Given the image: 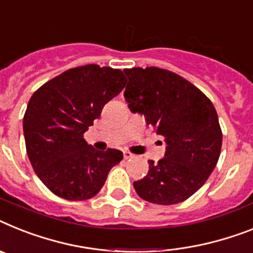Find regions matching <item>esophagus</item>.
<instances>
[{"label":"esophagus","mask_w":253,"mask_h":253,"mask_svg":"<svg viewBox=\"0 0 253 253\" xmlns=\"http://www.w3.org/2000/svg\"><path fill=\"white\" fill-rule=\"evenodd\" d=\"M123 157H125V159H130V158H132L133 154L130 152H123Z\"/></svg>","instance_id":"34e87169"}]
</instances>
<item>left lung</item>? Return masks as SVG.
Segmentation results:
<instances>
[{"mask_svg":"<svg viewBox=\"0 0 253 253\" xmlns=\"http://www.w3.org/2000/svg\"><path fill=\"white\" fill-rule=\"evenodd\" d=\"M123 72L128 108L143 114L167 145L165 157L158 163L149 161L148 175L133 188L150 203L182 202L207 181L220 157L222 133L215 107L194 84L166 69Z\"/></svg>","mask_w":253,"mask_h":253,"instance_id":"1","label":"left lung"}]
</instances>
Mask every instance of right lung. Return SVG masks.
<instances>
[{"label": "right lung", "instance_id": "obj_1", "mask_svg": "<svg viewBox=\"0 0 253 253\" xmlns=\"http://www.w3.org/2000/svg\"><path fill=\"white\" fill-rule=\"evenodd\" d=\"M126 82L120 69L87 64L61 73L32 95L23 120L25 146L35 172L54 194L68 201L91 198L122 161L121 150L94 149L84 133Z\"/></svg>", "mask_w": 253, "mask_h": 253}]
</instances>
